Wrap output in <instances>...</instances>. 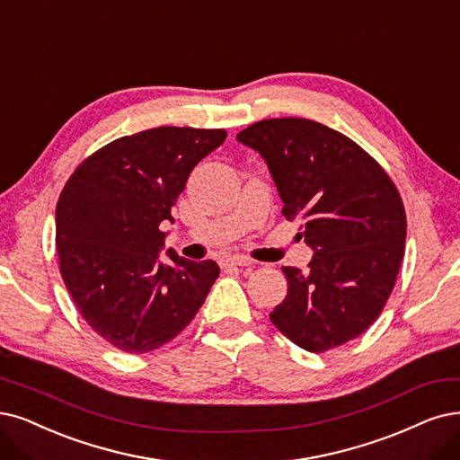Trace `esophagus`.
<instances>
[{
  "instance_id": "esophagus-1",
  "label": "esophagus",
  "mask_w": 460,
  "mask_h": 460,
  "mask_svg": "<svg viewBox=\"0 0 460 460\" xmlns=\"http://www.w3.org/2000/svg\"><path fill=\"white\" fill-rule=\"evenodd\" d=\"M253 261L250 260V258H246V256H229L227 260H226V265H239V267H248V265H252Z\"/></svg>"
}]
</instances>
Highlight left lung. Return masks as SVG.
Listing matches in <instances>:
<instances>
[{
	"instance_id": "obj_1",
	"label": "left lung",
	"mask_w": 460,
	"mask_h": 460,
	"mask_svg": "<svg viewBox=\"0 0 460 460\" xmlns=\"http://www.w3.org/2000/svg\"><path fill=\"white\" fill-rule=\"evenodd\" d=\"M258 151L288 219L311 246L307 270L282 267L288 296L270 322L292 343L324 352L364 333L393 292L405 248L400 193L379 163L309 119H265L236 134Z\"/></svg>"
}]
</instances>
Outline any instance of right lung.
Masks as SVG:
<instances>
[{
  "label": "right lung",
  "instance_id": "obj_1",
  "mask_svg": "<svg viewBox=\"0 0 460 460\" xmlns=\"http://www.w3.org/2000/svg\"><path fill=\"white\" fill-rule=\"evenodd\" d=\"M226 130L159 127L123 136L83 161L57 204L60 273L87 324L130 354L155 350L195 318L219 275L170 248V208Z\"/></svg>",
  "mask_w": 460,
  "mask_h": 460
}]
</instances>
